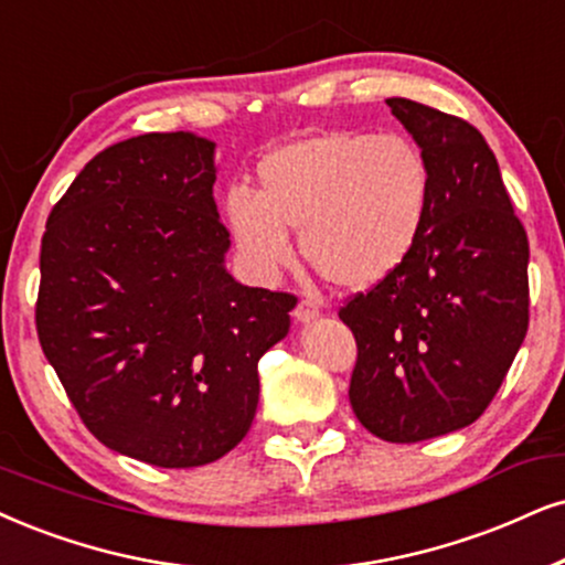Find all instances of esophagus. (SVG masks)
Returning <instances> with one entry per match:
<instances>
[{"instance_id": "34e87169", "label": "esophagus", "mask_w": 565, "mask_h": 565, "mask_svg": "<svg viewBox=\"0 0 565 565\" xmlns=\"http://www.w3.org/2000/svg\"><path fill=\"white\" fill-rule=\"evenodd\" d=\"M318 316H320V307L316 299H310V297L299 299L295 307V318L299 320V323H310V320H316Z\"/></svg>"}]
</instances>
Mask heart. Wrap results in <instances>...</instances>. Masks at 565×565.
<instances>
[{"label":"heart","mask_w":565,"mask_h":565,"mask_svg":"<svg viewBox=\"0 0 565 565\" xmlns=\"http://www.w3.org/2000/svg\"><path fill=\"white\" fill-rule=\"evenodd\" d=\"M260 190L226 192V224L242 258L263 278L305 260L328 281L370 289L409 258L425 230L433 171L404 135L320 132L268 153Z\"/></svg>","instance_id":"b5f03b06"}]
</instances>
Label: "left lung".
Here are the masks:
<instances>
[{"mask_svg":"<svg viewBox=\"0 0 565 565\" xmlns=\"http://www.w3.org/2000/svg\"><path fill=\"white\" fill-rule=\"evenodd\" d=\"M385 104L430 163V209L409 258L339 318L356 341V419L417 443L472 425L495 398L530 326V242L477 127L409 98Z\"/></svg>","mask_w":565,"mask_h":565,"instance_id":"1","label":"left lung"}]
</instances>
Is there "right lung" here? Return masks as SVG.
<instances>
[{
	"instance_id": "obj_1",
	"label": "right lung",
	"mask_w": 565,
	"mask_h": 565,
	"mask_svg": "<svg viewBox=\"0 0 565 565\" xmlns=\"http://www.w3.org/2000/svg\"><path fill=\"white\" fill-rule=\"evenodd\" d=\"M213 148L192 132L114 142L41 239L35 331L49 365L106 448L163 469L203 467L245 438L258 360L297 305L224 268Z\"/></svg>"
}]
</instances>
